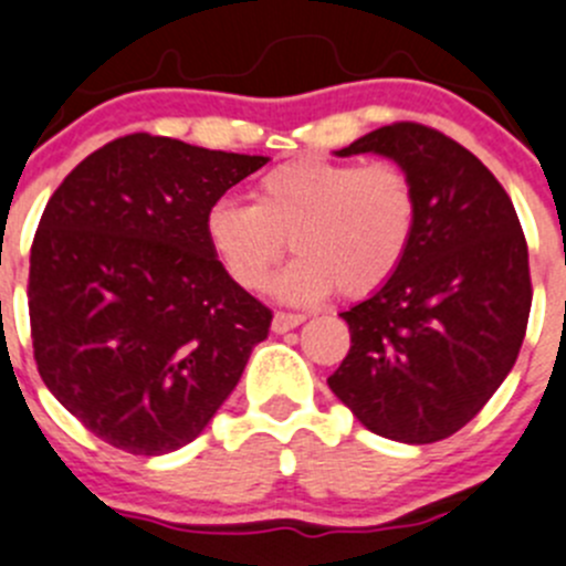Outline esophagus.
<instances>
[{
  "mask_svg": "<svg viewBox=\"0 0 566 566\" xmlns=\"http://www.w3.org/2000/svg\"><path fill=\"white\" fill-rule=\"evenodd\" d=\"M302 322H305V316H302V313L277 311L275 318H272V329H275V333H289V329L300 327Z\"/></svg>",
  "mask_w": 566,
  "mask_h": 566,
  "instance_id": "1",
  "label": "esophagus"
}]
</instances>
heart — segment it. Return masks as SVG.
I'll use <instances>...</instances> for the list:
<instances>
[{
	"label": "heart",
	"mask_w": 566,
	"mask_h": 566,
	"mask_svg": "<svg viewBox=\"0 0 566 566\" xmlns=\"http://www.w3.org/2000/svg\"><path fill=\"white\" fill-rule=\"evenodd\" d=\"M421 200L396 161L302 156L255 181L253 206L222 198L206 211L211 253L233 283L261 291L285 253L296 259L272 289L307 305L338 291L360 300L382 289L416 244Z\"/></svg>",
	"instance_id": "obj_1"
}]
</instances>
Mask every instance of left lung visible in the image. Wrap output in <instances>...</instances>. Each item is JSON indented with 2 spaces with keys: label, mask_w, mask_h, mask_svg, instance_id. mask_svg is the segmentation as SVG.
Segmentation results:
<instances>
[{
  "label": "left lung",
  "mask_w": 566,
  "mask_h": 566,
  "mask_svg": "<svg viewBox=\"0 0 566 566\" xmlns=\"http://www.w3.org/2000/svg\"><path fill=\"white\" fill-rule=\"evenodd\" d=\"M352 154L405 167L421 220L401 270L340 313L352 346L327 385L374 434L438 443L479 416L517 360L528 244L506 189L438 128L390 123L338 150Z\"/></svg>",
  "instance_id": "8db88e82"
}]
</instances>
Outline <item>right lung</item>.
<instances>
[{
    "label": "right lung",
    "mask_w": 566,
    "mask_h": 566,
    "mask_svg": "<svg viewBox=\"0 0 566 566\" xmlns=\"http://www.w3.org/2000/svg\"><path fill=\"white\" fill-rule=\"evenodd\" d=\"M266 156L126 134L54 189L30 253L38 371L95 438L137 457L192 443L272 311L211 253L206 211Z\"/></svg>",
    "instance_id": "1"
}]
</instances>
